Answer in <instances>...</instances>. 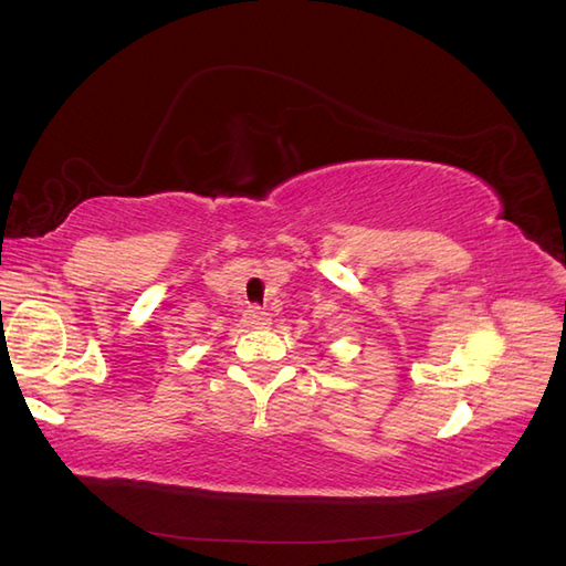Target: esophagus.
<instances>
[{
    "instance_id": "1",
    "label": "esophagus",
    "mask_w": 566,
    "mask_h": 566,
    "mask_svg": "<svg viewBox=\"0 0 566 566\" xmlns=\"http://www.w3.org/2000/svg\"><path fill=\"white\" fill-rule=\"evenodd\" d=\"M242 321H245L250 328H268L272 318H270L268 312H262L260 306H250L245 312V318H242Z\"/></svg>"
}]
</instances>
